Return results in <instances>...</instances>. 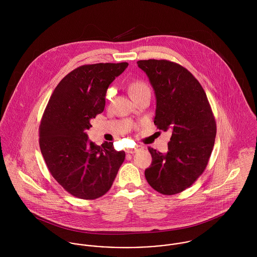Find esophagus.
Here are the masks:
<instances>
[{"label": "esophagus", "mask_w": 257, "mask_h": 257, "mask_svg": "<svg viewBox=\"0 0 257 257\" xmlns=\"http://www.w3.org/2000/svg\"><path fill=\"white\" fill-rule=\"evenodd\" d=\"M143 147H141V146H137L136 147H134V148H130V149H127V153H132V154H134V153H136L138 150H140V149H142Z\"/></svg>", "instance_id": "obj_1"}]
</instances>
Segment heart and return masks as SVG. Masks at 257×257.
<instances>
[{"label": "heart", "mask_w": 257, "mask_h": 257, "mask_svg": "<svg viewBox=\"0 0 257 257\" xmlns=\"http://www.w3.org/2000/svg\"><path fill=\"white\" fill-rule=\"evenodd\" d=\"M128 90H130L132 98H135L145 92H150L149 87L144 81H141V80H136V81L132 82Z\"/></svg>", "instance_id": "b5f03b06"}]
</instances>
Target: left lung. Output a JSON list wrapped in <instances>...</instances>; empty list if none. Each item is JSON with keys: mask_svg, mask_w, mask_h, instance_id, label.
<instances>
[{"mask_svg": "<svg viewBox=\"0 0 257 257\" xmlns=\"http://www.w3.org/2000/svg\"><path fill=\"white\" fill-rule=\"evenodd\" d=\"M156 97L154 124L172 136L166 153L148 147L152 157L145 175L163 195L180 193L204 172L215 144L217 125L207 95L183 66L168 60H140Z\"/></svg>", "mask_w": 257, "mask_h": 257, "instance_id": "1", "label": "left lung"}]
</instances>
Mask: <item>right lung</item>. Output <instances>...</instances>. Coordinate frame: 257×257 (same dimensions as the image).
<instances>
[{
  "label": "right lung",
  "mask_w": 257,
  "mask_h": 257,
  "mask_svg": "<svg viewBox=\"0 0 257 257\" xmlns=\"http://www.w3.org/2000/svg\"><path fill=\"white\" fill-rule=\"evenodd\" d=\"M128 63H97L67 74L54 89L39 125V147L53 178L74 197L93 200L110 190L125 153L88 141L91 119L105 109L110 83Z\"/></svg>",
  "instance_id": "right-lung-1"
}]
</instances>
